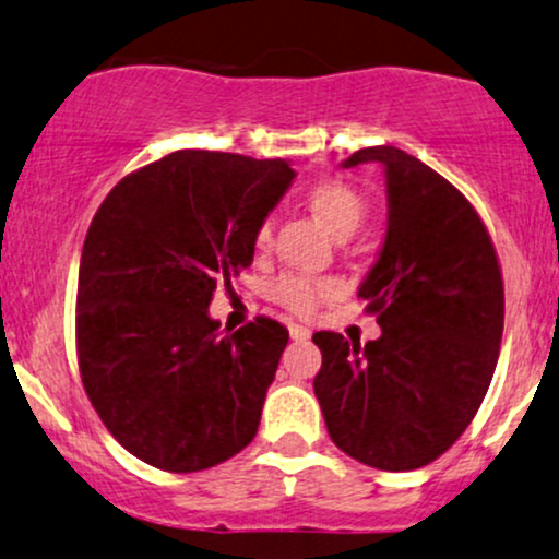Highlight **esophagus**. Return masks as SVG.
<instances>
[{"instance_id": "1", "label": "esophagus", "mask_w": 559, "mask_h": 559, "mask_svg": "<svg viewBox=\"0 0 559 559\" xmlns=\"http://www.w3.org/2000/svg\"><path fill=\"white\" fill-rule=\"evenodd\" d=\"M288 333H292L294 342H307V338L312 336V331H310V329H305V325H297V323L288 325Z\"/></svg>"}]
</instances>
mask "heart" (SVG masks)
Returning <instances> with one entry per match:
<instances>
[{
    "label": "heart",
    "mask_w": 559,
    "mask_h": 559,
    "mask_svg": "<svg viewBox=\"0 0 559 559\" xmlns=\"http://www.w3.org/2000/svg\"><path fill=\"white\" fill-rule=\"evenodd\" d=\"M310 207L318 215V221L331 230L333 236H352L362 226L368 207L360 191L352 189L344 181H323L310 189ZM273 241V221L260 223L254 243L258 249H267ZM342 294V281L331 275H310V273H284L273 281L271 297L286 310L297 316H310L323 301H331Z\"/></svg>",
    "instance_id": "1"
}]
</instances>
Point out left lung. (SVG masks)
<instances>
[{
    "instance_id": "obj_1",
    "label": "left lung",
    "mask_w": 559,
    "mask_h": 559,
    "mask_svg": "<svg viewBox=\"0 0 559 559\" xmlns=\"http://www.w3.org/2000/svg\"><path fill=\"white\" fill-rule=\"evenodd\" d=\"M386 176L383 247L357 297L376 312V342L318 331L312 381L333 444L378 471L433 463L471 426L497 368L504 288L489 230L473 204L418 157L381 144L342 168Z\"/></svg>"
}]
</instances>
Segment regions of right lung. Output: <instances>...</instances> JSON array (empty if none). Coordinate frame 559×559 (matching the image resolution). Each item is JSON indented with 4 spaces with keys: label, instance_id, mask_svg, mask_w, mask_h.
I'll list each match as a JSON object with an SVG mask.
<instances>
[{
    "label": "right lung",
    "instance_id": "right-lung-1",
    "mask_svg": "<svg viewBox=\"0 0 559 559\" xmlns=\"http://www.w3.org/2000/svg\"><path fill=\"white\" fill-rule=\"evenodd\" d=\"M294 176L286 159L181 150L126 176L96 210L75 301L81 381L146 465L207 471L258 433L288 331L254 318L223 333L207 307L252 265L260 223Z\"/></svg>",
    "mask_w": 559,
    "mask_h": 559
}]
</instances>
